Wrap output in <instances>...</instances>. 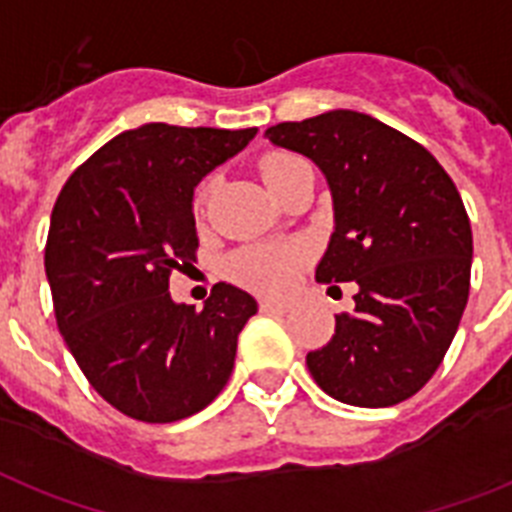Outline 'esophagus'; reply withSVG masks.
Here are the masks:
<instances>
[{"mask_svg": "<svg viewBox=\"0 0 512 512\" xmlns=\"http://www.w3.org/2000/svg\"><path fill=\"white\" fill-rule=\"evenodd\" d=\"M291 304L289 302H281V299H263L260 302V309L263 312H289Z\"/></svg>", "mask_w": 512, "mask_h": 512, "instance_id": "34e87169", "label": "esophagus"}]
</instances>
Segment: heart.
<instances>
[{
  "label": "heart",
  "instance_id": "heart-1",
  "mask_svg": "<svg viewBox=\"0 0 512 512\" xmlns=\"http://www.w3.org/2000/svg\"><path fill=\"white\" fill-rule=\"evenodd\" d=\"M296 161L299 158L283 156V153L265 156L263 163H260V174H263L265 184L273 187L281 179L283 171ZM205 200H208V187H200L195 195V208L203 210ZM302 263L304 252L299 247H294V244H255V247L236 252L231 257L229 268L231 276L239 283H244V286H249V289L283 291L294 283Z\"/></svg>",
  "mask_w": 512,
  "mask_h": 512
}]
</instances>
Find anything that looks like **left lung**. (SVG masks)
<instances>
[{
	"label": "left lung",
	"instance_id": "1",
	"mask_svg": "<svg viewBox=\"0 0 512 512\" xmlns=\"http://www.w3.org/2000/svg\"><path fill=\"white\" fill-rule=\"evenodd\" d=\"M315 163L333 197L322 283H356L354 312L309 351L330 398L362 409L406 401L440 367L468 302L474 239L437 158L403 132L351 109L265 130Z\"/></svg>",
	"mask_w": 512,
	"mask_h": 512
}]
</instances>
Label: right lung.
I'll return each mask as SVG.
<instances>
[{
  "instance_id": "1",
  "label": "right lung",
  "mask_w": 512,
  "mask_h": 512,
  "mask_svg": "<svg viewBox=\"0 0 512 512\" xmlns=\"http://www.w3.org/2000/svg\"><path fill=\"white\" fill-rule=\"evenodd\" d=\"M255 135L143 124L98 148L51 210L44 265L59 333L103 401L132 419H187L229 382L255 296L216 283L197 312L171 299L169 276L195 263V187Z\"/></svg>"
}]
</instances>
